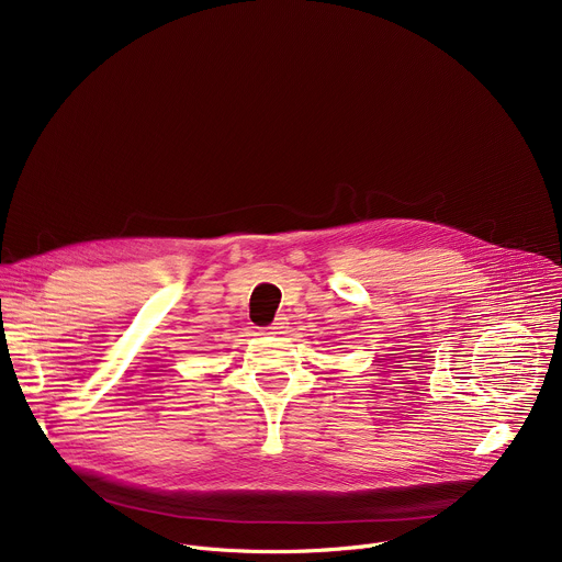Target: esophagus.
<instances>
[{
	"instance_id": "34e87169",
	"label": "esophagus",
	"mask_w": 562,
	"mask_h": 562,
	"mask_svg": "<svg viewBox=\"0 0 562 562\" xmlns=\"http://www.w3.org/2000/svg\"><path fill=\"white\" fill-rule=\"evenodd\" d=\"M286 325H289V323H286V317H282V315H280V317H276V319H273V325H271V327H267V329H265V334H267V336H280V334H284Z\"/></svg>"
}]
</instances>
